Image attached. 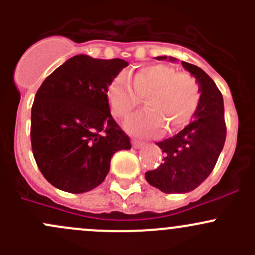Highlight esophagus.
I'll return each mask as SVG.
<instances>
[{
  "label": "esophagus",
  "instance_id": "34e87169",
  "mask_svg": "<svg viewBox=\"0 0 255 255\" xmlns=\"http://www.w3.org/2000/svg\"><path fill=\"white\" fill-rule=\"evenodd\" d=\"M132 145H133V148L138 149V148H142V146H144V143L140 142V140L133 139V140H132Z\"/></svg>",
  "mask_w": 255,
  "mask_h": 255
}]
</instances>
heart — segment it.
<instances>
[{"label":"heart","mask_w":255,"mask_h":255,"mask_svg":"<svg viewBox=\"0 0 255 255\" xmlns=\"http://www.w3.org/2000/svg\"><path fill=\"white\" fill-rule=\"evenodd\" d=\"M133 87L123 75L107 87V100L113 116L127 118L145 99L148 110L137 113L125 123L135 135H155L163 130L174 132L186 126L200 104L199 82L189 73H177L164 64L144 66L134 73Z\"/></svg>","instance_id":"heart-1"}]
</instances>
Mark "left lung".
<instances>
[{
  "instance_id": "8db88e82",
  "label": "left lung",
  "mask_w": 255,
  "mask_h": 255,
  "mask_svg": "<svg viewBox=\"0 0 255 255\" xmlns=\"http://www.w3.org/2000/svg\"><path fill=\"white\" fill-rule=\"evenodd\" d=\"M168 56H156L165 60ZM170 61L176 58L169 56ZM199 82L200 104L189 125L174 137L156 143L165 153L164 163L146 171L145 180L165 194H185L196 189L215 168L226 140L223 97L213 80L201 68L181 61Z\"/></svg>"
}]
</instances>
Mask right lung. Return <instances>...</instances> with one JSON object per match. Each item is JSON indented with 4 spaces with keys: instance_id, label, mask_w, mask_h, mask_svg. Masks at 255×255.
Listing matches in <instances>:
<instances>
[{
    "instance_id": "obj_1",
    "label": "right lung",
    "mask_w": 255,
    "mask_h": 255,
    "mask_svg": "<svg viewBox=\"0 0 255 255\" xmlns=\"http://www.w3.org/2000/svg\"><path fill=\"white\" fill-rule=\"evenodd\" d=\"M128 63L123 59L73 56L37 91L30 142L43 176L56 189L82 194L99 186L113 154L130 149L110 111L107 87Z\"/></svg>"
}]
</instances>
